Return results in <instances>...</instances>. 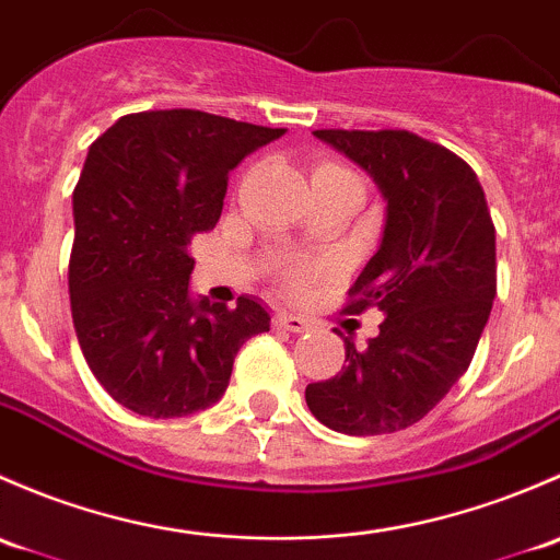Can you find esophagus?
<instances>
[{
  "instance_id": "esophagus-1",
  "label": "esophagus",
  "mask_w": 560,
  "mask_h": 560,
  "mask_svg": "<svg viewBox=\"0 0 560 560\" xmlns=\"http://www.w3.org/2000/svg\"><path fill=\"white\" fill-rule=\"evenodd\" d=\"M275 326L282 328V331L302 334L310 328V320L302 318V315H293V313H278L275 315Z\"/></svg>"
}]
</instances>
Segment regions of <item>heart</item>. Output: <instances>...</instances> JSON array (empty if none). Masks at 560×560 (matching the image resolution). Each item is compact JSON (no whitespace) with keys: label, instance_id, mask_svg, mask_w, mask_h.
Masks as SVG:
<instances>
[{"label":"heart","instance_id":"b5f03b06","mask_svg":"<svg viewBox=\"0 0 560 560\" xmlns=\"http://www.w3.org/2000/svg\"><path fill=\"white\" fill-rule=\"evenodd\" d=\"M334 164H326V166H320V170H331ZM339 170H342V166H339ZM288 278H291L293 282H302V278H304V269L302 267H293L291 272H288Z\"/></svg>","mask_w":560,"mask_h":560}]
</instances>
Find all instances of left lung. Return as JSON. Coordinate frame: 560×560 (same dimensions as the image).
<instances>
[{
    "instance_id": "obj_1",
    "label": "left lung",
    "mask_w": 560,
    "mask_h": 560,
    "mask_svg": "<svg viewBox=\"0 0 560 560\" xmlns=\"http://www.w3.org/2000/svg\"><path fill=\"white\" fill-rule=\"evenodd\" d=\"M385 199L377 253L350 313L385 315L366 350L345 339L342 372L304 390L310 412L350 436L418 423L466 372L495 299V229L464 159L409 131H315Z\"/></svg>"
}]
</instances>
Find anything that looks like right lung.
I'll use <instances>...</instances> for the list:
<instances>
[{"mask_svg": "<svg viewBox=\"0 0 560 560\" xmlns=\"http://www.w3.org/2000/svg\"><path fill=\"white\" fill-rule=\"evenodd\" d=\"M285 129L199 109L131 113L89 148L72 196L69 302L102 388L145 418H186L229 388L267 307L191 293V240L218 223L229 172Z\"/></svg>", "mask_w": 560, "mask_h": 560, "instance_id": "right-lung-1", "label": "right lung"}]
</instances>
